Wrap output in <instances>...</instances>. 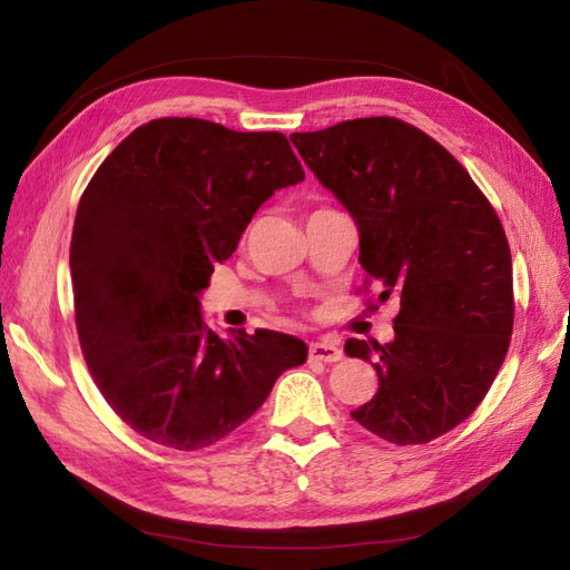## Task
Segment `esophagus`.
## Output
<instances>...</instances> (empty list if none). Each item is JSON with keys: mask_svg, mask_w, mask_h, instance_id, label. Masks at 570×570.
I'll use <instances>...</instances> for the list:
<instances>
[{"mask_svg": "<svg viewBox=\"0 0 570 570\" xmlns=\"http://www.w3.org/2000/svg\"><path fill=\"white\" fill-rule=\"evenodd\" d=\"M308 358L312 361H325V364H333V361L342 358V352L335 342L331 340H321L308 344Z\"/></svg>", "mask_w": 570, "mask_h": 570, "instance_id": "34e87169", "label": "esophagus"}]
</instances>
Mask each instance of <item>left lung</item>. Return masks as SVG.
<instances>
[{
	"mask_svg": "<svg viewBox=\"0 0 570 570\" xmlns=\"http://www.w3.org/2000/svg\"><path fill=\"white\" fill-rule=\"evenodd\" d=\"M289 140L358 226V262L396 299L394 340H347L377 373L356 423L425 444L485 400L513 331L511 249L497 212L450 151L392 116L342 120ZM368 308H375L368 306Z\"/></svg>",
	"mask_w": 570,
	"mask_h": 570,
	"instance_id": "left-lung-1",
	"label": "left lung"
}]
</instances>
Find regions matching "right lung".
Segmentation results:
<instances>
[{
	"instance_id": "right-lung-1",
	"label": "right lung",
	"mask_w": 570,
	"mask_h": 570,
	"mask_svg": "<svg viewBox=\"0 0 570 570\" xmlns=\"http://www.w3.org/2000/svg\"><path fill=\"white\" fill-rule=\"evenodd\" d=\"M304 180L283 132L204 118L135 128L85 187L71 237L80 350L116 416L142 438L195 452L243 425L306 344L275 331L218 337L199 312L275 189Z\"/></svg>"
}]
</instances>
